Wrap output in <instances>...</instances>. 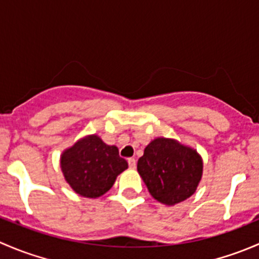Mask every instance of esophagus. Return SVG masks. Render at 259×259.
<instances>
[{
	"instance_id": "obj_1",
	"label": "esophagus",
	"mask_w": 259,
	"mask_h": 259,
	"mask_svg": "<svg viewBox=\"0 0 259 259\" xmlns=\"http://www.w3.org/2000/svg\"><path fill=\"white\" fill-rule=\"evenodd\" d=\"M127 163H129V168L130 169H135V168H137V160H135L134 158L127 159Z\"/></svg>"
}]
</instances>
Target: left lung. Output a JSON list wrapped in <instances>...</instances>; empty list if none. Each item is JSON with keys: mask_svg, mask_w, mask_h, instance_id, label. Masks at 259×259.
I'll list each match as a JSON object with an SVG mask.
<instances>
[{"mask_svg": "<svg viewBox=\"0 0 259 259\" xmlns=\"http://www.w3.org/2000/svg\"><path fill=\"white\" fill-rule=\"evenodd\" d=\"M138 173L151 197L176 205L192 197L203 176V159L195 149L170 138H156L138 160Z\"/></svg>", "mask_w": 259, "mask_h": 259, "instance_id": "left-lung-1", "label": "left lung"}]
</instances>
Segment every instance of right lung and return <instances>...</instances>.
Here are the masks:
<instances>
[{"label":"right lung","instance_id":"add662e5","mask_svg":"<svg viewBox=\"0 0 259 259\" xmlns=\"http://www.w3.org/2000/svg\"><path fill=\"white\" fill-rule=\"evenodd\" d=\"M60 166L67 184L85 198H99L113 187L116 177L127 169L119 149L108 145L99 135H86L65 149Z\"/></svg>","mask_w":259,"mask_h":259}]
</instances>
